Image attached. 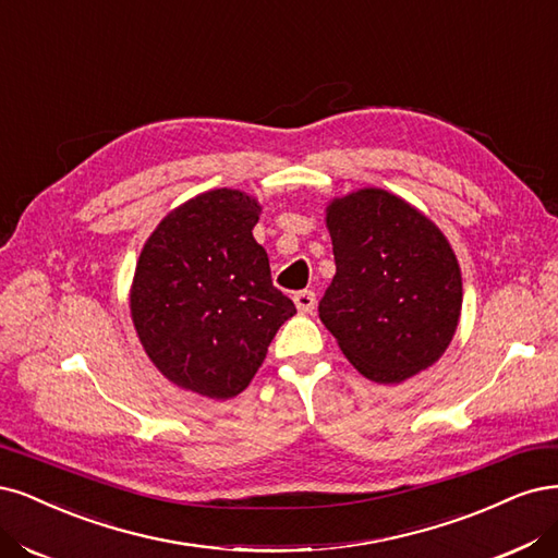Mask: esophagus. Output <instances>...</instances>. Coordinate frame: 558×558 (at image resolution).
Wrapping results in <instances>:
<instances>
[{"instance_id": "esophagus-1", "label": "esophagus", "mask_w": 558, "mask_h": 558, "mask_svg": "<svg viewBox=\"0 0 558 558\" xmlns=\"http://www.w3.org/2000/svg\"><path fill=\"white\" fill-rule=\"evenodd\" d=\"M293 302H295L300 314H312L314 304H316V295H314V291H300V293H295Z\"/></svg>"}]
</instances>
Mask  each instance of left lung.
I'll return each mask as SVG.
<instances>
[{
	"instance_id": "left-lung-1",
	"label": "left lung",
	"mask_w": 558,
	"mask_h": 558,
	"mask_svg": "<svg viewBox=\"0 0 558 558\" xmlns=\"http://www.w3.org/2000/svg\"><path fill=\"white\" fill-rule=\"evenodd\" d=\"M337 272L318 316L353 367L395 386L429 369L462 316V270L417 207L364 186L325 207Z\"/></svg>"
}]
</instances>
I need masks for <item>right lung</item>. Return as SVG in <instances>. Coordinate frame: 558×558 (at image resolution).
I'll return each instance as SVG.
<instances>
[{
    "instance_id": "add662e5",
    "label": "right lung",
    "mask_w": 558,
    "mask_h": 558,
    "mask_svg": "<svg viewBox=\"0 0 558 558\" xmlns=\"http://www.w3.org/2000/svg\"><path fill=\"white\" fill-rule=\"evenodd\" d=\"M260 209L240 189H213L172 209L147 238L131 281V320L172 386L209 399L240 395L295 314L254 240Z\"/></svg>"
}]
</instances>
